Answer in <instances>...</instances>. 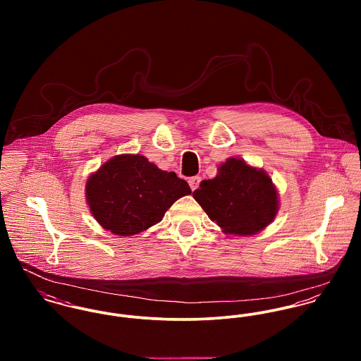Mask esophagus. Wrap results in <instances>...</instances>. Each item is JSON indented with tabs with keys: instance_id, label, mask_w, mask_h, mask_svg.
I'll list each match as a JSON object with an SVG mask.
<instances>
[{
	"instance_id": "esophagus-1",
	"label": "esophagus",
	"mask_w": 361,
	"mask_h": 361,
	"mask_svg": "<svg viewBox=\"0 0 361 361\" xmlns=\"http://www.w3.org/2000/svg\"><path fill=\"white\" fill-rule=\"evenodd\" d=\"M200 180H202L200 176H193V178H190V179H189V186H190V189H192V190H196V189L199 188V185H200Z\"/></svg>"
}]
</instances>
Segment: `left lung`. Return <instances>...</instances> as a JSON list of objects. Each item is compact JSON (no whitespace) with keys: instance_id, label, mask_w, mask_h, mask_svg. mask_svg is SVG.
Masks as SVG:
<instances>
[{"instance_id":"left-lung-1","label":"left lung","mask_w":361,"mask_h":361,"mask_svg":"<svg viewBox=\"0 0 361 361\" xmlns=\"http://www.w3.org/2000/svg\"><path fill=\"white\" fill-rule=\"evenodd\" d=\"M195 200L224 233L252 236L268 226L279 208L278 192L264 169L231 157L214 179L203 180Z\"/></svg>"}]
</instances>
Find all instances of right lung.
<instances>
[{"label":"right lung","instance_id":"right-lung-1","mask_svg":"<svg viewBox=\"0 0 361 361\" xmlns=\"http://www.w3.org/2000/svg\"><path fill=\"white\" fill-rule=\"evenodd\" d=\"M190 193L186 180L139 154L112 157L86 182V200L93 216L118 236L149 229L178 199Z\"/></svg>","mask_w":361,"mask_h":361}]
</instances>
